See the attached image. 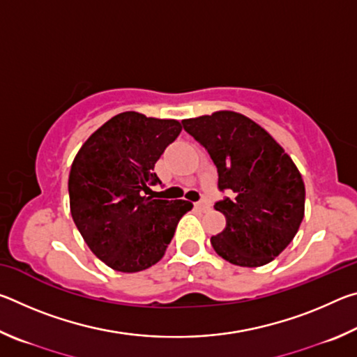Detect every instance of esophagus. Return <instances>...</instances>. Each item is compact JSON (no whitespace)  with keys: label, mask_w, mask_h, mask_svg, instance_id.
Masks as SVG:
<instances>
[{"label":"esophagus","mask_w":357,"mask_h":357,"mask_svg":"<svg viewBox=\"0 0 357 357\" xmlns=\"http://www.w3.org/2000/svg\"><path fill=\"white\" fill-rule=\"evenodd\" d=\"M195 208L198 209V211H209L211 209V206H209V203H206V202H198V203H195Z\"/></svg>","instance_id":"obj_1"}]
</instances>
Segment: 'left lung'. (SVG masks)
Listing matches in <instances>:
<instances>
[{
    "instance_id": "obj_1",
    "label": "left lung",
    "mask_w": 357,
    "mask_h": 357,
    "mask_svg": "<svg viewBox=\"0 0 357 357\" xmlns=\"http://www.w3.org/2000/svg\"><path fill=\"white\" fill-rule=\"evenodd\" d=\"M183 126L206 148L219 189L233 193L214 206L227 219L223 231L211 238L215 253L241 268L271 263L304 219L305 187L293 159L243 113L219 110Z\"/></svg>"
}]
</instances>
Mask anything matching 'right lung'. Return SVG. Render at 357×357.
<instances>
[{
    "mask_svg": "<svg viewBox=\"0 0 357 357\" xmlns=\"http://www.w3.org/2000/svg\"><path fill=\"white\" fill-rule=\"evenodd\" d=\"M183 130L178 119L119 113L78 149L69 173L70 214L96 257L118 273L160 261L192 203L148 197L154 164Z\"/></svg>",
    "mask_w": 357,
    "mask_h": 357,
    "instance_id": "add662e5",
    "label": "right lung"
}]
</instances>
